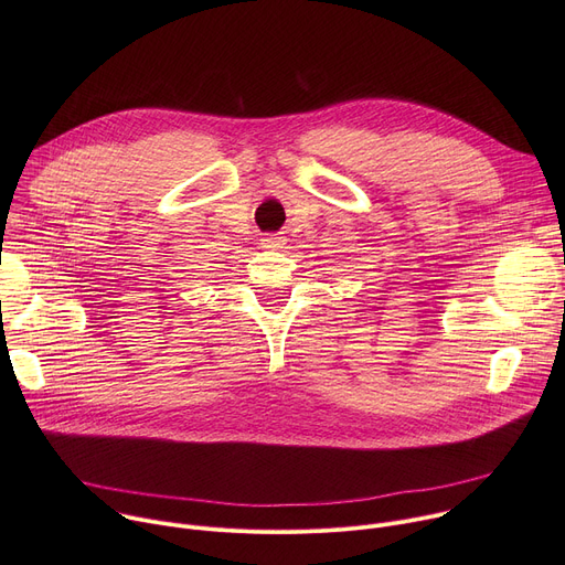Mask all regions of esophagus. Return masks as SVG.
I'll return each instance as SVG.
<instances>
[{"mask_svg": "<svg viewBox=\"0 0 565 565\" xmlns=\"http://www.w3.org/2000/svg\"><path fill=\"white\" fill-rule=\"evenodd\" d=\"M284 236L281 234H266L264 238H262V246L264 248H270V250H277V248H284Z\"/></svg>", "mask_w": 565, "mask_h": 565, "instance_id": "1", "label": "esophagus"}]
</instances>
